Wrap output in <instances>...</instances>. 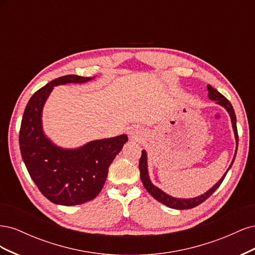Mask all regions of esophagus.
I'll use <instances>...</instances> for the list:
<instances>
[{"label": "esophagus", "mask_w": 255, "mask_h": 255, "mask_svg": "<svg viewBox=\"0 0 255 255\" xmlns=\"http://www.w3.org/2000/svg\"><path fill=\"white\" fill-rule=\"evenodd\" d=\"M129 136L133 138V139H135V140H138V139H140V137H141V133H140V130L138 129L137 128H132L129 130Z\"/></svg>", "instance_id": "esophagus-1"}]
</instances>
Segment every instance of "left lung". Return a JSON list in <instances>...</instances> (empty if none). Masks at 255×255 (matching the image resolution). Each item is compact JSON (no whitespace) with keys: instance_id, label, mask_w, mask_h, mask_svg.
Masks as SVG:
<instances>
[{"instance_id":"1","label":"left lung","mask_w":255,"mask_h":255,"mask_svg":"<svg viewBox=\"0 0 255 255\" xmlns=\"http://www.w3.org/2000/svg\"><path fill=\"white\" fill-rule=\"evenodd\" d=\"M207 90H208V98H210L212 101H216L219 105L225 107V109L228 111V113L230 114L231 121H232V126H233L234 134H235V139H236V151H235V155H234L232 163H231V165L229 167V169H230L234 163V159H235L236 153H237V146H238V134H237L235 112L233 110L232 104L230 103L229 100L225 96H222L218 90H216L215 88H213L211 85H207ZM229 169L227 170V172L222 175L221 179L217 183H216L210 190L206 191L205 194L199 196V197H196V198H191V199H179V198H174V197L167 195L166 192H164L163 190H160L156 186H154V185L151 183L150 177H149V173H148V165H146V152L144 150H142L141 157H140V160H139V170H140L141 182L143 184L144 188L146 189V191H148L154 199L157 200L158 202L167 205L168 207L175 208V210H187V208H194V207L198 206L199 204L203 203L205 200L210 198L214 194L215 190L220 186L222 181L225 180V177H226V175L229 171Z\"/></svg>"}]
</instances>
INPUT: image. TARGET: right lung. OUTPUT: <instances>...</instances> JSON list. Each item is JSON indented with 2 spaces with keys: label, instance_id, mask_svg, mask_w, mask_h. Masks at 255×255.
<instances>
[{
  "label": "right lung",
  "instance_id": "1",
  "mask_svg": "<svg viewBox=\"0 0 255 255\" xmlns=\"http://www.w3.org/2000/svg\"><path fill=\"white\" fill-rule=\"evenodd\" d=\"M90 80L69 74L51 81L29 99L22 117L19 135L22 159L38 189L55 204L70 206L94 200L104 186L112 161L128 141L127 135H120L68 150L44 135L42 109L53 87Z\"/></svg>",
  "mask_w": 255,
  "mask_h": 255
}]
</instances>
